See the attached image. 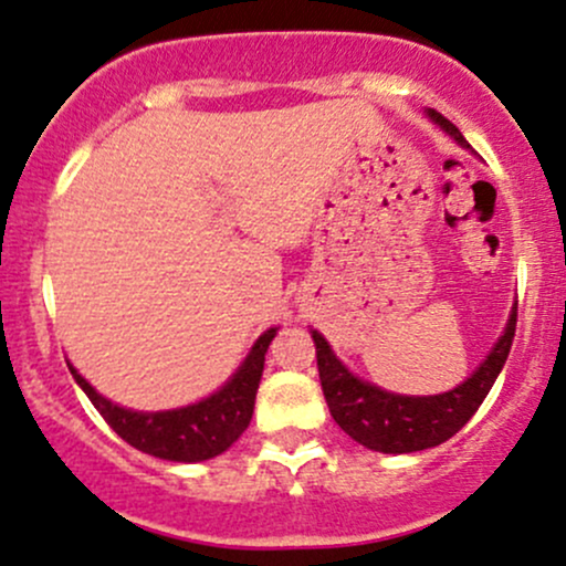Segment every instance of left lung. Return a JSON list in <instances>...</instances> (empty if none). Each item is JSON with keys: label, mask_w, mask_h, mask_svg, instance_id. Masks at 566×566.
<instances>
[{"label": "left lung", "mask_w": 566, "mask_h": 566, "mask_svg": "<svg viewBox=\"0 0 566 566\" xmlns=\"http://www.w3.org/2000/svg\"><path fill=\"white\" fill-rule=\"evenodd\" d=\"M427 115L461 148H470V143L451 120L442 118L431 107ZM515 307L518 305L510 310L502 337L496 339L475 373L451 391L431 394V397H407V394L386 391L375 382L361 380L339 361L324 334L310 329L315 358H318L321 388H324L326 405L337 427L354 437L358 446L378 453H416L451 440L455 431L475 416L485 394L500 378L515 337Z\"/></svg>", "instance_id": "8db88e82"}]
</instances>
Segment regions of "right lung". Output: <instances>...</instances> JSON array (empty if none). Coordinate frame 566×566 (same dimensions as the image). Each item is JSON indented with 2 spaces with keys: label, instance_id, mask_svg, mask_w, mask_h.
Returning a JSON list of instances; mask_svg holds the SVG:
<instances>
[{
  "label": "right lung",
  "instance_id": "obj_1",
  "mask_svg": "<svg viewBox=\"0 0 566 566\" xmlns=\"http://www.w3.org/2000/svg\"><path fill=\"white\" fill-rule=\"evenodd\" d=\"M275 334L277 326L261 334L253 348L248 350L245 361L218 391L193 405L172 407V410L143 412L115 405L102 397L70 361L66 367L120 440H126L137 451L156 455V459L193 464V461H208L212 455L229 451L237 437L248 429L253 418V405H256L261 373H264L266 348Z\"/></svg>",
  "mask_w": 566,
  "mask_h": 566
}]
</instances>
